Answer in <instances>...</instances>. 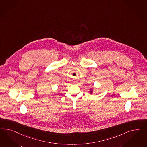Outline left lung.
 Wrapping results in <instances>:
<instances>
[{"instance_id": "1", "label": "left lung", "mask_w": 147, "mask_h": 147, "mask_svg": "<svg viewBox=\"0 0 147 147\" xmlns=\"http://www.w3.org/2000/svg\"><path fill=\"white\" fill-rule=\"evenodd\" d=\"M92 93V91H90V93Z\"/></svg>"}]
</instances>
